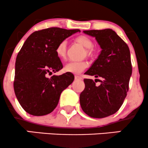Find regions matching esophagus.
Segmentation results:
<instances>
[{"label": "esophagus", "mask_w": 148, "mask_h": 148, "mask_svg": "<svg viewBox=\"0 0 148 148\" xmlns=\"http://www.w3.org/2000/svg\"><path fill=\"white\" fill-rule=\"evenodd\" d=\"M74 79H75V80H82V77H81V76L75 75V77H74Z\"/></svg>", "instance_id": "esophagus-1"}]
</instances>
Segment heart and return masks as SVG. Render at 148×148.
Listing matches in <instances>:
<instances>
[{
  "label": "heart",
  "instance_id": "obj_1",
  "mask_svg": "<svg viewBox=\"0 0 148 148\" xmlns=\"http://www.w3.org/2000/svg\"><path fill=\"white\" fill-rule=\"evenodd\" d=\"M76 40L81 45H82L86 49H90L92 48L93 42L87 36L80 35L76 38ZM66 42L65 40H63L57 45L55 49L56 54L59 58L63 60L66 56ZM87 66H88V63L85 61H71L65 65L64 71L66 72L72 73V74H80L86 69Z\"/></svg>",
  "mask_w": 148,
  "mask_h": 148
}]
</instances>
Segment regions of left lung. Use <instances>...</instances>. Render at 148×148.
Segmentation results:
<instances>
[{
    "instance_id": "left-lung-1",
    "label": "left lung",
    "mask_w": 148,
    "mask_h": 148,
    "mask_svg": "<svg viewBox=\"0 0 148 148\" xmlns=\"http://www.w3.org/2000/svg\"><path fill=\"white\" fill-rule=\"evenodd\" d=\"M84 32L94 37L101 48L98 58L85 72L101 78L98 79L101 84L96 86L92 79H84L85 88L79 97L80 105L90 117L102 119L119 111L126 97L132 74L130 49L111 29Z\"/></svg>"
}]
</instances>
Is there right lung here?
<instances>
[{
    "mask_svg": "<svg viewBox=\"0 0 148 148\" xmlns=\"http://www.w3.org/2000/svg\"><path fill=\"white\" fill-rule=\"evenodd\" d=\"M78 29L50 27L35 31L25 40L15 62L14 91L23 109L32 116L49 114L57 107L61 93L74 79L71 73L48 75L63 68L55 49Z\"/></svg>",
    "mask_w": 148,
    "mask_h": 148,
    "instance_id": "obj_1",
    "label": "right lung"
}]
</instances>
